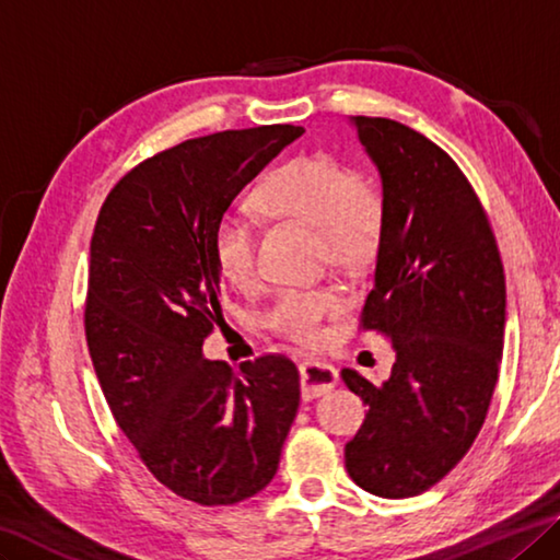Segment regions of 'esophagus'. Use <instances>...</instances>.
<instances>
[{"label": "esophagus", "instance_id": "esophagus-1", "mask_svg": "<svg viewBox=\"0 0 560 560\" xmlns=\"http://www.w3.org/2000/svg\"><path fill=\"white\" fill-rule=\"evenodd\" d=\"M301 394L304 398H318L331 392L339 381V371L331 363L322 361H304L301 363Z\"/></svg>", "mask_w": 560, "mask_h": 560}]
</instances>
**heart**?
Masks as SVG:
<instances>
[{
    "label": "heart",
    "instance_id": "1",
    "mask_svg": "<svg viewBox=\"0 0 560 560\" xmlns=\"http://www.w3.org/2000/svg\"><path fill=\"white\" fill-rule=\"evenodd\" d=\"M266 217L314 226L318 252L343 269H357L374 256L384 232V194L366 176L328 154H304L277 168L254 194ZM211 252L221 277L236 289H252L256 234L242 214H224L214 226ZM343 312V296L331 287L281 291L264 324L299 346L324 339V322Z\"/></svg>",
    "mask_w": 560,
    "mask_h": 560
}]
</instances>
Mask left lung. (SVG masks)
<instances>
[{
	"label": "left lung",
	"mask_w": 560,
	"mask_h": 560,
	"mask_svg": "<svg viewBox=\"0 0 560 560\" xmlns=\"http://www.w3.org/2000/svg\"><path fill=\"white\" fill-rule=\"evenodd\" d=\"M384 186V232L361 326L388 336L384 384L341 378L369 406L346 471L381 499L429 491L486 421L503 353L505 277L495 236L458 164L406 124L353 117Z\"/></svg>",
	"instance_id": "left-lung-1"
}]
</instances>
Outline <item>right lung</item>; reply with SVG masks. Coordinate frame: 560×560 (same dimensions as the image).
Wrapping results in <instances>:
<instances>
[{"mask_svg": "<svg viewBox=\"0 0 560 560\" xmlns=\"http://www.w3.org/2000/svg\"><path fill=\"white\" fill-rule=\"evenodd\" d=\"M294 124L186 139L121 176L89 256L86 346L114 421L159 483L232 505L271 483L299 411V369L281 353L238 371L203 359L224 279L211 236Z\"/></svg>", "mask_w": 560, "mask_h": 560, "instance_id": "1", "label": "right lung"}]
</instances>
